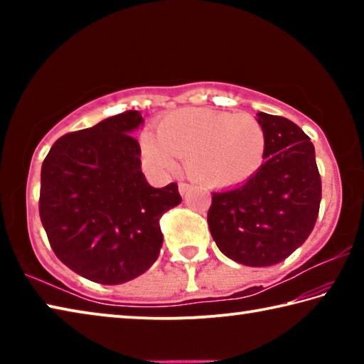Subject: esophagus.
I'll list each match as a JSON object with an SVG mask.
<instances>
[{"label":"esophagus","mask_w":364,"mask_h":364,"mask_svg":"<svg viewBox=\"0 0 364 364\" xmlns=\"http://www.w3.org/2000/svg\"><path fill=\"white\" fill-rule=\"evenodd\" d=\"M189 189H191V186H189V184H186V183H180V184H178V191H180L181 196L186 194Z\"/></svg>","instance_id":"esophagus-1"}]
</instances>
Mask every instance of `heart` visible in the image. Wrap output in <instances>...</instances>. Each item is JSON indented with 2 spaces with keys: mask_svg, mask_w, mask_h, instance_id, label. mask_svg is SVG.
<instances>
[{
  "mask_svg": "<svg viewBox=\"0 0 364 364\" xmlns=\"http://www.w3.org/2000/svg\"><path fill=\"white\" fill-rule=\"evenodd\" d=\"M267 136L255 117L212 109H180L141 138L144 162L168 173L186 157L189 173L208 188H231L257 173Z\"/></svg>",
  "mask_w": 364,
  "mask_h": 364,
  "instance_id": "1",
  "label": "heart"
}]
</instances>
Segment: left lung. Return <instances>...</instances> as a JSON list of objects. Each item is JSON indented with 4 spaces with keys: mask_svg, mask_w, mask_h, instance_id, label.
Masks as SVG:
<instances>
[{
    "mask_svg": "<svg viewBox=\"0 0 364 364\" xmlns=\"http://www.w3.org/2000/svg\"><path fill=\"white\" fill-rule=\"evenodd\" d=\"M264 162L237 186L212 194L207 213L215 244L245 267H271L299 249L316 223L321 178L315 146L284 117L257 114Z\"/></svg>",
    "mask_w": 364,
    "mask_h": 364,
    "instance_id": "obj_1",
    "label": "left lung"
}]
</instances>
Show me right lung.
I'll use <instances>...</instances> for the list:
<instances>
[{
	"label": "right lung",
	"instance_id": "add662e5",
	"mask_svg": "<svg viewBox=\"0 0 364 364\" xmlns=\"http://www.w3.org/2000/svg\"><path fill=\"white\" fill-rule=\"evenodd\" d=\"M138 110L64 134L41 165L40 218L54 254L77 274L123 284L157 260L159 220L181 202L178 184L152 188L132 136Z\"/></svg>",
	"mask_w": 364,
	"mask_h": 364
}]
</instances>
